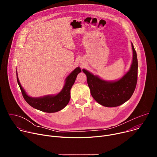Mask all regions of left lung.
<instances>
[{"label": "left lung", "instance_id": "obj_1", "mask_svg": "<svg viewBox=\"0 0 157 157\" xmlns=\"http://www.w3.org/2000/svg\"><path fill=\"white\" fill-rule=\"evenodd\" d=\"M133 58L128 71L117 81H107L83 69L93 98L101 105L113 107L122 105L132 96L137 82L138 61L132 43Z\"/></svg>", "mask_w": 157, "mask_h": 157}]
</instances>
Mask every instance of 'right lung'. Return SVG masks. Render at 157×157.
<instances>
[{"mask_svg": "<svg viewBox=\"0 0 157 157\" xmlns=\"http://www.w3.org/2000/svg\"><path fill=\"white\" fill-rule=\"evenodd\" d=\"M81 72L79 67L74 70L65 79L62 90L56 95H48L40 98H32L27 94L21 87L17 72V79L24 98L32 107L48 113L59 111L65 107L70 100V90L74 84L77 75Z\"/></svg>", "mask_w": 157, "mask_h": 157, "instance_id": "add662e5", "label": "right lung"}]
</instances>
